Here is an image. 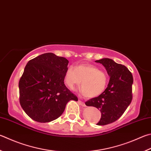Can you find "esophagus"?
<instances>
[{
  "mask_svg": "<svg viewBox=\"0 0 151 151\" xmlns=\"http://www.w3.org/2000/svg\"><path fill=\"white\" fill-rule=\"evenodd\" d=\"M78 103L80 105H81L82 106H86V104H85V103L84 102H83V101L81 100H78Z\"/></svg>",
  "mask_w": 151,
  "mask_h": 151,
  "instance_id": "esophagus-1",
  "label": "esophagus"
}]
</instances>
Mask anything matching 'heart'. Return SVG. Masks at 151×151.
I'll return each instance as SVG.
<instances>
[{"mask_svg": "<svg viewBox=\"0 0 151 151\" xmlns=\"http://www.w3.org/2000/svg\"><path fill=\"white\" fill-rule=\"evenodd\" d=\"M81 81V92L89 98L97 97L105 90L108 75L96 66L91 64H80L75 67L69 66L65 71L64 81L68 88L74 90Z\"/></svg>", "mask_w": 151, "mask_h": 151, "instance_id": "1", "label": "heart"}]
</instances>
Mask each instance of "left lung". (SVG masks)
<instances>
[{
	"instance_id": "obj_1",
	"label": "left lung",
	"mask_w": 151,
	"mask_h": 151,
	"mask_svg": "<svg viewBox=\"0 0 151 151\" xmlns=\"http://www.w3.org/2000/svg\"><path fill=\"white\" fill-rule=\"evenodd\" d=\"M95 62L103 65L110 78L102 94L88 100L85 104L99 109L102 114L97 125H105L118 119L131 104L133 78L127 67L111 59L104 58Z\"/></svg>"
}]
</instances>
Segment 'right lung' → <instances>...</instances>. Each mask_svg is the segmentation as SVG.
<instances>
[{"label": "right lung", "instance_id": "obj_1", "mask_svg": "<svg viewBox=\"0 0 151 151\" xmlns=\"http://www.w3.org/2000/svg\"><path fill=\"white\" fill-rule=\"evenodd\" d=\"M68 61L52 53L29 60L19 81L20 104L35 122L47 123L58 118L70 100L78 101L64 84Z\"/></svg>", "mask_w": 151, "mask_h": 151}]
</instances>
